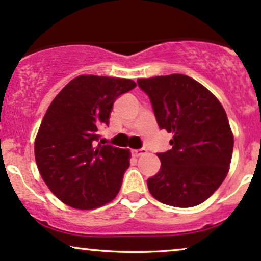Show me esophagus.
I'll use <instances>...</instances> for the list:
<instances>
[{
    "instance_id": "34e87169",
    "label": "esophagus",
    "mask_w": 261,
    "mask_h": 261,
    "mask_svg": "<svg viewBox=\"0 0 261 261\" xmlns=\"http://www.w3.org/2000/svg\"><path fill=\"white\" fill-rule=\"evenodd\" d=\"M147 151L145 150V148H140V150H133V156L135 157H140L142 156V154H145Z\"/></svg>"
}]
</instances>
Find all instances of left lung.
I'll list each match as a JSON object with an SVG mask.
<instances>
[{"mask_svg": "<svg viewBox=\"0 0 261 261\" xmlns=\"http://www.w3.org/2000/svg\"><path fill=\"white\" fill-rule=\"evenodd\" d=\"M148 95L160 128L172 134L159 173L147 179L153 198L188 208L208 199L224 181L234 136L219 100L197 80L183 74L137 80Z\"/></svg>", "mask_w": 261, "mask_h": 261, "instance_id": "left-lung-1", "label": "left lung"}]
</instances>
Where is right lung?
<instances>
[{
  "mask_svg": "<svg viewBox=\"0 0 261 261\" xmlns=\"http://www.w3.org/2000/svg\"><path fill=\"white\" fill-rule=\"evenodd\" d=\"M131 79L79 75L50 102L34 141V157L51 193L75 210H94L119 193L130 150L96 145L117 96Z\"/></svg>",
  "mask_w": 261,
  "mask_h": 261,
  "instance_id": "obj_1",
  "label": "right lung"
}]
</instances>
